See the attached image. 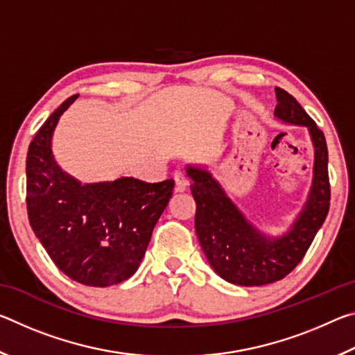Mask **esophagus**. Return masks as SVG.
<instances>
[{"label":"esophagus","instance_id":"obj_1","mask_svg":"<svg viewBox=\"0 0 355 355\" xmlns=\"http://www.w3.org/2000/svg\"><path fill=\"white\" fill-rule=\"evenodd\" d=\"M173 182H175V192H184L188 188V178H186L182 172L173 173Z\"/></svg>","mask_w":355,"mask_h":355}]
</instances>
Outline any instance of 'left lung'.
<instances>
[{
  "mask_svg": "<svg viewBox=\"0 0 355 355\" xmlns=\"http://www.w3.org/2000/svg\"><path fill=\"white\" fill-rule=\"evenodd\" d=\"M275 117L285 123L307 127L315 147L309 199L290 232L279 238L264 236L244 218L211 173L196 166L186 167L196 200V233L207 260L219 277L239 286L268 285L290 274L307 254L329 213L326 137L293 95L275 87Z\"/></svg>",
  "mask_w": 355,
  "mask_h": 355,
  "instance_id": "8db88e82",
  "label": "left lung"
}]
</instances>
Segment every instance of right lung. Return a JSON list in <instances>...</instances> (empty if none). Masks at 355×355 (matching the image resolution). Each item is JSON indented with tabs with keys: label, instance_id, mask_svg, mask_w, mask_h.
Returning <instances> with one entry per match:
<instances>
[{
	"label": "right lung",
	"instance_id": "add662e5",
	"mask_svg": "<svg viewBox=\"0 0 355 355\" xmlns=\"http://www.w3.org/2000/svg\"><path fill=\"white\" fill-rule=\"evenodd\" d=\"M78 95L45 120L26 156V208L46 254L71 280L110 286L139 268L152 232L169 203L173 180L146 183L133 177L83 184L56 164L51 136Z\"/></svg>",
	"mask_w": 355,
	"mask_h": 355
}]
</instances>
